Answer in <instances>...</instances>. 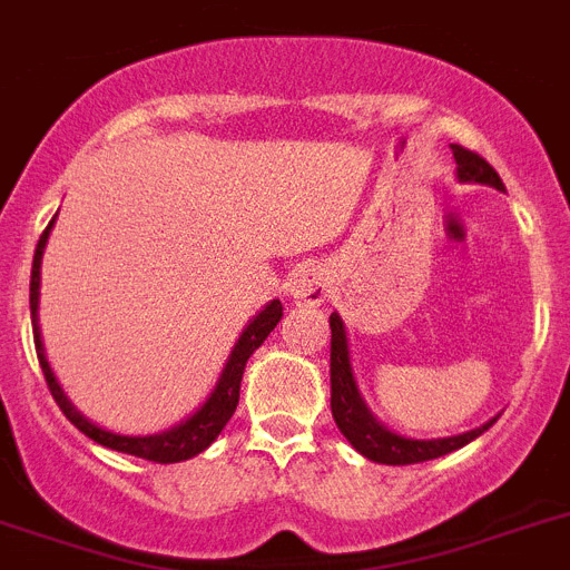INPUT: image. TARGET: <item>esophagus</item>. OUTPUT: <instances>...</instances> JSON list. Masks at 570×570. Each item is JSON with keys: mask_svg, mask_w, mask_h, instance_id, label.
<instances>
[{"mask_svg": "<svg viewBox=\"0 0 570 570\" xmlns=\"http://www.w3.org/2000/svg\"><path fill=\"white\" fill-rule=\"evenodd\" d=\"M286 295L298 306H321L330 295V281L321 266L301 264L292 269L289 281H286Z\"/></svg>", "mask_w": 570, "mask_h": 570, "instance_id": "1", "label": "esophagus"}]
</instances>
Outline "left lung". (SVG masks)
Listing matches in <instances>:
<instances>
[{
  "instance_id": "obj_1",
  "label": "left lung",
  "mask_w": 570,
  "mask_h": 570,
  "mask_svg": "<svg viewBox=\"0 0 570 570\" xmlns=\"http://www.w3.org/2000/svg\"><path fill=\"white\" fill-rule=\"evenodd\" d=\"M453 157H456V175L462 183H484L493 189L504 191L502 177L497 175V168L484 160L482 155L470 151L464 146H453ZM330 330H333V341H330V384H333V419L338 424L341 433L346 435V442L358 450L361 456H367L370 462L379 464H415V462H430L444 453L464 448L473 442L476 435L491 428L497 419H491L482 428L470 430L462 435H450V439H407L393 430H387L381 422H375V415L370 413L364 399L355 384L353 364H350V346H346L344 321L338 313L330 315Z\"/></svg>"
}]
</instances>
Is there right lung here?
Here are the masks:
<instances>
[{"label": "right lung", "mask_w": 570, "mask_h": 570, "mask_svg": "<svg viewBox=\"0 0 570 570\" xmlns=\"http://www.w3.org/2000/svg\"><path fill=\"white\" fill-rule=\"evenodd\" d=\"M51 226L53 220L48 224V229L42 232L39 237L37 252H33V266H31V318H33V344H37V358H39V367L46 373L48 381V390H51L53 402L59 404V410L66 413L68 422L73 424L77 430L94 439L97 444L102 448H111L117 453H128V456H137V459H148V462H157V464H171V462H183V459H191L197 453L209 448L215 442L220 430L226 428V422L232 419L237 407V399H240V379H244V370H246V361L249 355L255 353L257 346L264 344L266 335L278 326L281 315H284V306L281 301H269V304L249 321L240 338H237L235 350H232L229 361H226L224 373L217 379V387L212 390V395L203 402V407L197 410L195 415H189L186 422H180L177 428L166 430V433H157V435H120V433H111V430H102L97 428L94 422H88L86 415L79 413L71 402H68V395L62 393L59 387L57 375L51 373V364L46 358V346H42V338H39V324H37V309H39V266H42V252H46L48 244V235H51Z\"/></svg>", "instance_id": "obj_1"}]
</instances>
